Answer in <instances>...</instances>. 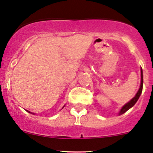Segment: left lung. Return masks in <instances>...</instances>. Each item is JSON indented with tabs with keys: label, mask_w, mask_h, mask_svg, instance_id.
<instances>
[{
	"label": "left lung",
	"mask_w": 153,
	"mask_h": 153,
	"mask_svg": "<svg viewBox=\"0 0 153 153\" xmlns=\"http://www.w3.org/2000/svg\"><path fill=\"white\" fill-rule=\"evenodd\" d=\"M140 73H141V81H140V88H139L138 91H137V94L135 95V96H134V98H132V99H131V100L129 101L128 102H127L125 105H124V106H123L121 108H120V111L118 112V114L119 115H120V114H124V113H125L127 111H128L129 109L133 107V106L134 105L136 104V102H137V100L139 99V98H140V96L141 93H142V91H143V70L142 68L140 69Z\"/></svg>",
	"instance_id": "obj_1"
}]
</instances>
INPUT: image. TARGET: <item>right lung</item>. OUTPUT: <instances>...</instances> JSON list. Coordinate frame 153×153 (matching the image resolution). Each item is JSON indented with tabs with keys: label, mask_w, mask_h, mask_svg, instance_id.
<instances>
[{
	"label": "right lung",
	"mask_w": 153,
	"mask_h": 153,
	"mask_svg": "<svg viewBox=\"0 0 153 153\" xmlns=\"http://www.w3.org/2000/svg\"><path fill=\"white\" fill-rule=\"evenodd\" d=\"M64 106H65V105H64ZM64 107H63V108H64ZM27 112H29V113H31V114H35V113H32V112L29 111H27Z\"/></svg>",
	"instance_id": "right-lung-1"
}]
</instances>
